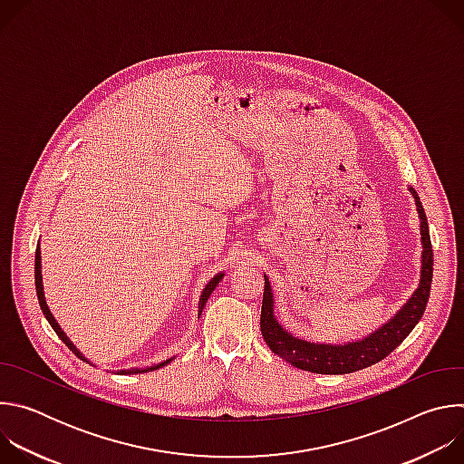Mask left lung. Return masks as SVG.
Wrapping results in <instances>:
<instances>
[{"label": "left lung", "instance_id": "1", "mask_svg": "<svg viewBox=\"0 0 464 464\" xmlns=\"http://www.w3.org/2000/svg\"><path fill=\"white\" fill-rule=\"evenodd\" d=\"M410 192L415 198V206L420 218V240H422V268L420 283L415 294L408 303L396 312L385 324L376 328L372 334H367L362 340L330 345V343H314L292 336L288 330L277 321L274 312V294L270 281L264 274V295L260 310V330L264 342L268 343L272 353L283 358L286 363H292L297 369L317 372V374H347L369 365L382 362L399 347L408 336L415 324L420 321L431 288L433 277V249L430 240V227L424 215L420 198L413 187Z\"/></svg>", "mask_w": 464, "mask_h": 464}]
</instances>
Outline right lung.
<instances>
[{
    "label": "right lung",
    "mask_w": 464,
    "mask_h": 464,
    "mask_svg": "<svg viewBox=\"0 0 464 464\" xmlns=\"http://www.w3.org/2000/svg\"><path fill=\"white\" fill-rule=\"evenodd\" d=\"M222 277H224V274H218V276H215L209 283H208V286L204 288V292H202V295H200V303H198V314H202V310H204V306H206V303H208V299H209V295L213 294V290L217 288V285L222 281ZM34 285H36V295H38V303H40V308H42V312H44V315H45V319L49 321V324L53 326V330L56 333V336L68 345V349L72 351V353H75L81 360H84V362H88V358H84L82 356V353L72 343V340L63 334V330L60 328V324L56 323V319L53 317V314H51V310H49V306H47V303H45V295H44V285H42V255H40V244L36 246V256H34ZM172 362V358H169V360H165V362H161V363H156V365H152V367H145V369H126V371H121L122 374H131V372H147V371H154V369H160V367H163V365H167V363H170ZM90 363V362H88Z\"/></svg>",
    "instance_id": "1"
}]
</instances>
